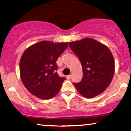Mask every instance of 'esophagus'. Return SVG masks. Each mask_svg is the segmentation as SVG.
<instances>
[{
    "label": "esophagus",
    "mask_w": 131,
    "mask_h": 131,
    "mask_svg": "<svg viewBox=\"0 0 131 131\" xmlns=\"http://www.w3.org/2000/svg\"><path fill=\"white\" fill-rule=\"evenodd\" d=\"M71 78H72L71 74H69V75H68V76H66V79H67L68 80H70V79H71Z\"/></svg>",
    "instance_id": "esophagus-1"
}]
</instances>
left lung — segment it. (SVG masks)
Listing matches in <instances>:
<instances>
[{"instance_id": "obj_1", "label": "left lung", "mask_w": 131, "mask_h": 131, "mask_svg": "<svg viewBox=\"0 0 131 131\" xmlns=\"http://www.w3.org/2000/svg\"><path fill=\"white\" fill-rule=\"evenodd\" d=\"M69 47L81 62L83 78L73 84L86 98H93L105 90L114 74L115 63L111 51L95 39L86 38L70 42Z\"/></svg>"}]
</instances>
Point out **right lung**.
<instances>
[{"instance_id":"add662e5","label":"right lung","mask_w":131,"mask_h":131,"mask_svg":"<svg viewBox=\"0 0 131 131\" xmlns=\"http://www.w3.org/2000/svg\"><path fill=\"white\" fill-rule=\"evenodd\" d=\"M68 42L43 41L28 47L20 62L23 83L31 94L41 99H50L59 93L64 77H59L57 62Z\"/></svg>"}]
</instances>
